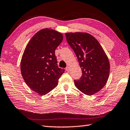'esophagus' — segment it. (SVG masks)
<instances>
[{
  "mask_svg": "<svg viewBox=\"0 0 130 130\" xmlns=\"http://www.w3.org/2000/svg\"><path fill=\"white\" fill-rule=\"evenodd\" d=\"M66 70H67V72H69V71H70V68L69 67L66 68Z\"/></svg>",
  "mask_w": 130,
  "mask_h": 130,
  "instance_id": "34e87169",
  "label": "esophagus"
}]
</instances>
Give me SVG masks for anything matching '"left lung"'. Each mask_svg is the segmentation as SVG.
Returning <instances> with one entry per match:
<instances>
[{
    "instance_id": "8db88e82",
    "label": "left lung",
    "mask_w": 130,
    "mask_h": 130,
    "mask_svg": "<svg viewBox=\"0 0 130 130\" xmlns=\"http://www.w3.org/2000/svg\"><path fill=\"white\" fill-rule=\"evenodd\" d=\"M67 42L77 56L82 75L74 80L79 90L92 95L101 90L108 79L110 64L100 43L86 32L66 33Z\"/></svg>"
}]
</instances>
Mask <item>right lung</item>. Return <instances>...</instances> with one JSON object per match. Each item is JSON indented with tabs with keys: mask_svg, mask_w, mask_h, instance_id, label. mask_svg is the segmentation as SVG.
<instances>
[{
	"mask_svg": "<svg viewBox=\"0 0 130 130\" xmlns=\"http://www.w3.org/2000/svg\"><path fill=\"white\" fill-rule=\"evenodd\" d=\"M61 33L50 29L37 32L28 43L21 61L25 83L35 92L44 95L57 86L64 69L59 68L55 50L62 41Z\"/></svg>",
	"mask_w": 130,
	"mask_h": 130,
	"instance_id": "add662e5",
	"label": "right lung"
}]
</instances>
